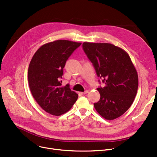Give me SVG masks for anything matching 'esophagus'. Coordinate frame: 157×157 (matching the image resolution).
<instances>
[{
  "label": "esophagus",
  "mask_w": 157,
  "mask_h": 157,
  "mask_svg": "<svg viewBox=\"0 0 157 157\" xmlns=\"http://www.w3.org/2000/svg\"><path fill=\"white\" fill-rule=\"evenodd\" d=\"M88 92V90H86V91H85V92H80V94H81V95H85V94H86Z\"/></svg>",
  "instance_id": "esophagus-1"
}]
</instances>
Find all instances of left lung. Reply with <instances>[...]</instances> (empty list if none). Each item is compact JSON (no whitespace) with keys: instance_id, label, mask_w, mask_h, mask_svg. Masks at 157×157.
<instances>
[{"instance_id":"obj_1","label":"left lung","mask_w":157,"mask_h":157,"mask_svg":"<svg viewBox=\"0 0 157 157\" xmlns=\"http://www.w3.org/2000/svg\"><path fill=\"white\" fill-rule=\"evenodd\" d=\"M83 49L105 84L97 88L101 98L94 104L96 111L106 120L120 117L132 104L138 88L137 73L129 55L109 43L85 42Z\"/></svg>"}]
</instances>
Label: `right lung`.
<instances>
[{
  "label": "right lung",
  "mask_w": 157,
  "mask_h": 157,
  "mask_svg": "<svg viewBox=\"0 0 157 157\" xmlns=\"http://www.w3.org/2000/svg\"><path fill=\"white\" fill-rule=\"evenodd\" d=\"M81 43L57 40L40 47L29 64L28 80L30 92L46 112L60 116L76 102L78 95L69 85L62 86L63 69L72 53Z\"/></svg>",
  "instance_id": "1"
}]
</instances>
